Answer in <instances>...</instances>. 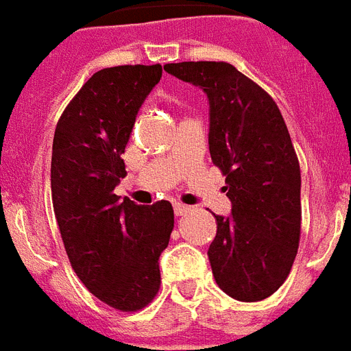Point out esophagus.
Segmentation results:
<instances>
[{"mask_svg":"<svg viewBox=\"0 0 351 351\" xmlns=\"http://www.w3.org/2000/svg\"><path fill=\"white\" fill-rule=\"evenodd\" d=\"M191 210L189 205H184V204H175V215L176 216H185L187 213Z\"/></svg>","mask_w":351,"mask_h":351,"instance_id":"esophagus-1","label":"esophagus"}]
</instances>
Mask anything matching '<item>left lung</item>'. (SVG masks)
<instances>
[{
    "mask_svg": "<svg viewBox=\"0 0 351 351\" xmlns=\"http://www.w3.org/2000/svg\"><path fill=\"white\" fill-rule=\"evenodd\" d=\"M209 99V151L232 209L216 218L209 261L230 298L254 303L289 278L301 236V171L274 99L229 62L164 66Z\"/></svg>",
    "mask_w": 351,
    "mask_h": 351,
    "instance_id": "left-lung-1",
    "label": "left lung"
}]
</instances>
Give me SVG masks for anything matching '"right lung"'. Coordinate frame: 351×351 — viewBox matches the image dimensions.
Instances as JSON below:
<instances>
[{"label":"right lung","instance_id":"obj_1","mask_svg":"<svg viewBox=\"0 0 351 351\" xmlns=\"http://www.w3.org/2000/svg\"><path fill=\"white\" fill-rule=\"evenodd\" d=\"M162 77L160 64L93 73L57 122L52 202L72 269L102 303L136 312L160 289L158 258L169 243V202L136 205L113 193L126 175L122 153L136 113Z\"/></svg>","mask_w":351,"mask_h":351}]
</instances>
